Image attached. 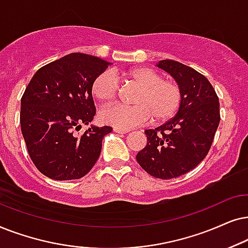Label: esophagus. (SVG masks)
Instances as JSON below:
<instances>
[{"label":"esophagus","mask_w":248,"mask_h":248,"mask_svg":"<svg viewBox=\"0 0 248 248\" xmlns=\"http://www.w3.org/2000/svg\"><path fill=\"white\" fill-rule=\"evenodd\" d=\"M113 131H114V133H118V134L129 133V130H124V129H120V128H113Z\"/></svg>","instance_id":"obj_1"}]
</instances>
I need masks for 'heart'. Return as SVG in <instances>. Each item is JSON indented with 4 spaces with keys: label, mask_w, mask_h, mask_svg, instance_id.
Here are the masks:
<instances>
[{
    "label": "heart",
    "mask_w": 248,
    "mask_h": 248,
    "mask_svg": "<svg viewBox=\"0 0 248 248\" xmlns=\"http://www.w3.org/2000/svg\"><path fill=\"white\" fill-rule=\"evenodd\" d=\"M121 78L140 88L134 97L136 105L113 104L100 112L103 124L127 130L146 124L153 117L164 122L176 114L181 103V90L176 81L148 67H136L122 72ZM119 82L112 71H103L95 78L92 94L101 103H110L118 96Z\"/></svg>",
    "instance_id": "obj_1"
}]
</instances>
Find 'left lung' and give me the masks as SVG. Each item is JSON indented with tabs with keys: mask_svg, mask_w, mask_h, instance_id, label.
Listing matches in <instances>:
<instances>
[{
	"mask_svg": "<svg viewBox=\"0 0 248 248\" xmlns=\"http://www.w3.org/2000/svg\"><path fill=\"white\" fill-rule=\"evenodd\" d=\"M179 85L181 103L172 119L145 130L147 144L136 155L151 176L172 179L193 170L209 153L220 122L219 98L205 76L178 61L156 64Z\"/></svg>",
	"mask_w": 248,
	"mask_h": 248,
	"instance_id": "1",
	"label": "left lung"
}]
</instances>
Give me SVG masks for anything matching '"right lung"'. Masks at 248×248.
I'll use <instances>...</instances> for the list:
<instances>
[{
    "label": "right lung",
    "mask_w": 248,
    "mask_h": 248,
    "mask_svg": "<svg viewBox=\"0 0 248 248\" xmlns=\"http://www.w3.org/2000/svg\"><path fill=\"white\" fill-rule=\"evenodd\" d=\"M110 62L71 53L38 69L21 97L20 124L36 168L54 180L84 177L96 163L102 140L111 127L91 126L75 135L81 124L93 120L92 85Z\"/></svg>",
    "instance_id": "obj_1"
}]
</instances>
